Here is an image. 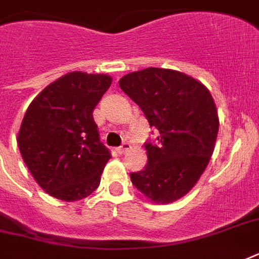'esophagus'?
Masks as SVG:
<instances>
[{
	"instance_id": "34e87169",
	"label": "esophagus",
	"mask_w": 259,
	"mask_h": 259,
	"mask_svg": "<svg viewBox=\"0 0 259 259\" xmlns=\"http://www.w3.org/2000/svg\"><path fill=\"white\" fill-rule=\"evenodd\" d=\"M130 148H132V146H130L129 142H123V144H122V145L119 146V148H117V152L119 154H125L126 152H129Z\"/></svg>"
}]
</instances>
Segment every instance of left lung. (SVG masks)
<instances>
[{
	"instance_id": "1",
	"label": "left lung",
	"mask_w": 259,
	"mask_h": 259,
	"mask_svg": "<svg viewBox=\"0 0 259 259\" xmlns=\"http://www.w3.org/2000/svg\"><path fill=\"white\" fill-rule=\"evenodd\" d=\"M119 87L158 130L146 142L145 169L130 173L154 203H172L191 191L208 165L219 130L218 110L203 83L179 71L150 67L122 76Z\"/></svg>"
}]
</instances>
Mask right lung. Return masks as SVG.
<instances>
[{
  "label": "right lung",
  "mask_w": 259,
  "mask_h": 259,
  "mask_svg": "<svg viewBox=\"0 0 259 259\" xmlns=\"http://www.w3.org/2000/svg\"><path fill=\"white\" fill-rule=\"evenodd\" d=\"M111 80L109 75L70 72L47 86L26 110L18 149L51 196L76 201L99 187L111 154L99 141L93 111Z\"/></svg>",
  "instance_id": "obj_1"
}]
</instances>
